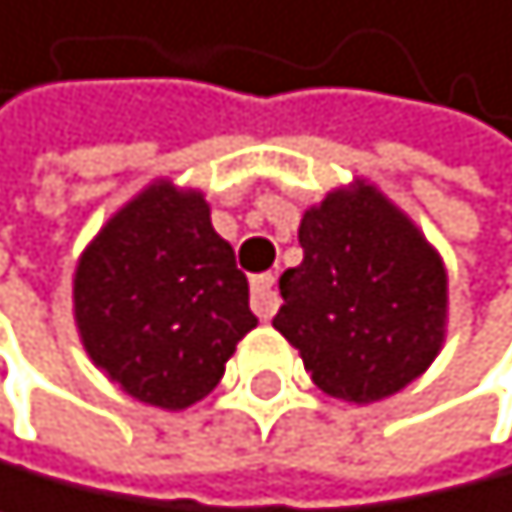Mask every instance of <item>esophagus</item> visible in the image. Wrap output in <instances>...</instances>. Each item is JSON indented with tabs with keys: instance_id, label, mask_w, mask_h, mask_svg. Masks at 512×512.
<instances>
[{
	"instance_id": "1",
	"label": "esophagus",
	"mask_w": 512,
	"mask_h": 512,
	"mask_svg": "<svg viewBox=\"0 0 512 512\" xmlns=\"http://www.w3.org/2000/svg\"><path fill=\"white\" fill-rule=\"evenodd\" d=\"M277 290H274V274H254L251 277V307L261 320H271L277 313Z\"/></svg>"
}]
</instances>
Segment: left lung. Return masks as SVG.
<instances>
[{"mask_svg":"<svg viewBox=\"0 0 512 512\" xmlns=\"http://www.w3.org/2000/svg\"><path fill=\"white\" fill-rule=\"evenodd\" d=\"M274 330L326 395L369 405L415 382L444 343L448 274L398 205L356 179L300 218Z\"/></svg>","mask_w":512,"mask_h":512,"instance_id":"left-lung-1","label":"left lung"}]
</instances>
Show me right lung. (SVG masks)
Masks as SVG:
<instances>
[{
	"mask_svg": "<svg viewBox=\"0 0 512 512\" xmlns=\"http://www.w3.org/2000/svg\"><path fill=\"white\" fill-rule=\"evenodd\" d=\"M74 323L110 382L136 402L179 412L222 382L258 317L205 195L156 179L84 248Z\"/></svg>",
	"mask_w": 512,
	"mask_h": 512,
	"instance_id": "obj_1",
	"label": "right lung"
}]
</instances>
